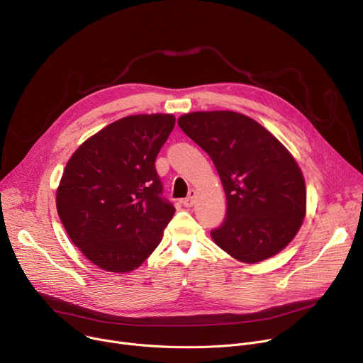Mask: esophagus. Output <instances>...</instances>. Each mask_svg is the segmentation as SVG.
<instances>
[{
    "instance_id": "34e87169",
    "label": "esophagus",
    "mask_w": 363,
    "mask_h": 363,
    "mask_svg": "<svg viewBox=\"0 0 363 363\" xmlns=\"http://www.w3.org/2000/svg\"><path fill=\"white\" fill-rule=\"evenodd\" d=\"M194 199H195V191L192 189V191H189V195L186 196V199L182 200V204H184L185 207H191V206L194 204Z\"/></svg>"
}]
</instances>
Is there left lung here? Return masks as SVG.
<instances>
[{"label":"left lung","mask_w":363,"mask_h":363,"mask_svg":"<svg viewBox=\"0 0 363 363\" xmlns=\"http://www.w3.org/2000/svg\"><path fill=\"white\" fill-rule=\"evenodd\" d=\"M178 124L208 153L225 192V218L211 230L216 245L245 263L281 252L306 216V184L292 155L265 127L235 111L189 113Z\"/></svg>","instance_id":"left-lung-1"}]
</instances>
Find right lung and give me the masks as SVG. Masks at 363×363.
<instances>
[{
    "label": "right lung",
    "mask_w": 363,
    "mask_h": 363,
    "mask_svg": "<svg viewBox=\"0 0 363 363\" xmlns=\"http://www.w3.org/2000/svg\"><path fill=\"white\" fill-rule=\"evenodd\" d=\"M174 125L172 114L120 118L84 142L67 163L57 214L74 245L101 269L139 268L174 217L155 168Z\"/></svg>",
    "instance_id": "1"
}]
</instances>
